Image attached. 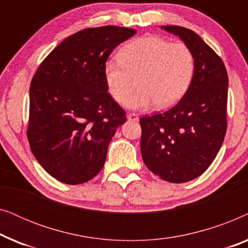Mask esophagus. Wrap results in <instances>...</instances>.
<instances>
[{
    "instance_id": "esophagus-1",
    "label": "esophagus",
    "mask_w": 248,
    "mask_h": 248,
    "mask_svg": "<svg viewBox=\"0 0 248 248\" xmlns=\"http://www.w3.org/2000/svg\"><path fill=\"white\" fill-rule=\"evenodd\" d=\"M127 120L132 121V122H137V121H139V117L135 113H131V114L127 115Z\"/></svg>"
}]
</instances>
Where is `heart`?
I'll use <instances>...</instances> for the list:
<instances>
[{"label": "heart", "mask_w": 248, "mask_h": 248, "mask_svg": "<svg viewBox=\"0 0 248 248\" xmlns=\"http://www.w3.org/2000/svg\"><path fill=\"white\" fill-rule=\"evenodd\" d=\"M192 50L183 43H170L147 35L122 47L118 56L107 60L104 77L111 96L126 100L138 77L137 91L126 101L132 109H147L175 105L187 91L194 74Z\"/></svg>", "instance_id": "1"}]
</instances>
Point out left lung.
<instances>
[{
  "mask_svg": "<svg viewBox=\"0 0 248 248\" xmlns=\"http://www.w3.org/2000/svg\"><path fill=\"white\" fill-rule=\"evenodd\" d=\"M178 36L194 55L187 91L174 107L140 118L144 164L161 179L185 183L202 175L215 160L227 130L228 74L222 60L193 30L161 26Z\"/></svg>",
  "mask_w": 248,
  "mask_h": 248,
  "instance_id": "obj_1",
  "label": "left lung"
}]
</instances>
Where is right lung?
<instances>
[{
	"label": "right lung",
	"mask_w": 248,
	"mask_h": 248,
	"mask_svg": "<svg viewBox=\"0 0 248 248\" xmlns=\"http://www.w3.org/2000/svg\"><path fill=\"white\" fill-rule=\"evenodd\" d=\"M137 30L105 26L67 37L43 61L29 90L27 137L37 161L70 185L93 178L104 167L125 111L108 91L104 65Z\"/></svg>",
	"instance_id": "1"
}]
</instances>
